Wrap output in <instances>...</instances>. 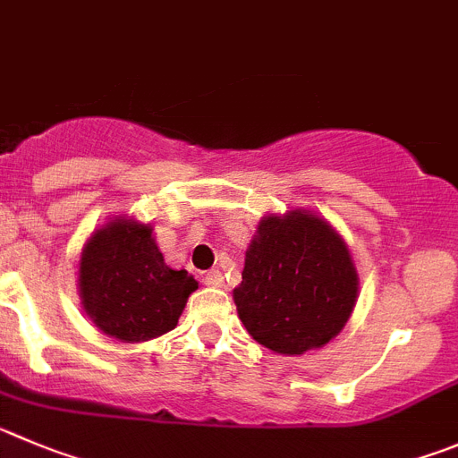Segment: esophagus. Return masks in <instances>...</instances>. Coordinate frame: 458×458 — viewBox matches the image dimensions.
<instances>
[{
  "instance_id": "34e87169",
  "label": "esophagus",
  "mask_w": 458,
  "mask_h": 458,
  "mask_svg": "<svg viewBox=\"0 0 458 458\" xmlns=\"http://www.w3.org/2000/svg\"><path fill=\"white\" fill-rule=\"evenodd\" d=\"M205 284L208 287H224V273L219 268H212V271L205 273Z\"/></svg>"
}]
</instances>
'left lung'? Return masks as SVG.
<instances>
[{"mask_svg":"<svg viewBox=\"0 0 458 458\" xmlns=\"http://www.w3.org/2000/svg\"><path fill=\"white\" fill-rule=\"evenodd\" d=\"M357 292V268L341 234L310 209H289L259 221L233 298L258 344L302 354L344 330Z\"/></svg>","mask_w":458,"mask_h":458,"instance_id":"obj_1","label":"left lung"}]
</instances>
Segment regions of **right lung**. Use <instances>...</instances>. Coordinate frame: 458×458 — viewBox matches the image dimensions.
<instances>
[{
    "label": "right lung",
    "instance_id": "obj_1",
    "mask_svg": "<svg viewBox=\"0 0 458 458\" xmlns=\"http://www.w3.org/2000/svg\"><path fill=\"white\" fill-rule=\"evenodd\" d=\"M199 289L194 276L165 264L151 224L117 216L94 230L79 262L85 314L104 335L123 344L156 339L178 326Z\"/></svg>",
    "mask_w": 458,
    "mask_h": 458
}]
</instances>
